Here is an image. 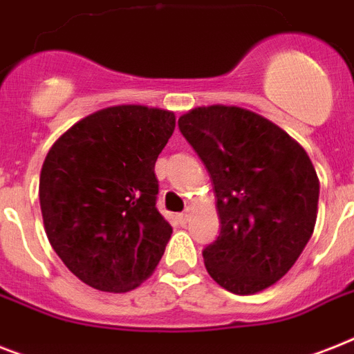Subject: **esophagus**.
Segmentation results:
<instances>
[{
    "instance_id": "esophagus-1",
    "label": "esophagus",
    "mask_w": 354,
    "mask_h": 354,
    "mask_svg": "<svg viewBox=\"0 0 354 354\" xmlns=\"http://www.w3.org/2000/svg\"><path fill=\"white\" fill-rule=\"evenodd\" d=\"M189 216H191V209H185V211L180 214V220H182V222H187V220H189Z\"/></svg>"
}]
</instances>
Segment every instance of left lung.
<instances>
[{
  "label": "left lung",
  "instance_id": "1",
  "mask_svg": "<svg viewBox=\"0 0 354 354\" xmlns=\"http://www.w3.org/2000/svg\"><path fill=\"white\" fill-rule=\"evenodd\" d=\"M216 192L220 236L203 249L207 272L227 291L277 283L307 245L320 182L300 143L257 112L211 105L178 120Z\"/></svg>",
  "mask_w": 354,
  "mask_h": 354
}]
</instances>
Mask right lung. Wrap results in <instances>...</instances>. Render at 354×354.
<instances>
[{"instance_id":"right-lung-1","label":"right lung","mask_w":354,"mask_h":354,"mask_svg":"<svg viewBox=\"0 0 354 354\" xmlns=\"http://www.w3.org/2000/svg\"><path fill=\"white\" fill-rule=\"evenodd\" d=\"M176 127L174 112L116 105L57 138L39 176L45 232L83 283L127 292L160 263L172 227L156 209L154 163Z\"/></svg>"}]
</instances>
